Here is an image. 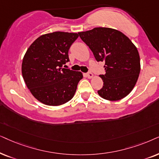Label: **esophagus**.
<instances>
[{"mask_svg":"<svg viewBox=\"0 0 159 159\" xmlns=\"http://www.w3.org/2000/svg\"><path fill=\"white\" fill-rule=\"evenodd\" d=\"M94 77V75H93V74L92 73H87V78H92Z\"/></svg>","mask_w":159,"mask_h":159,"instance_id":"esophagus-1","label":"esophagus"}]
</instances>
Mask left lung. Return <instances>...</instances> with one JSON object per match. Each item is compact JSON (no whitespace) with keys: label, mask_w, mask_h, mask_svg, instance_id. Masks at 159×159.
I'll use <instances>...</instances> for the list:
<instances>
[{"label":"left lung","mask_w":159,"mask_h":159,"mask_svg":"<svg viewBox=\"0 0 159 159\" xmlns=\"http://www.w3.org/2000/svg\"><path fill=\"white\" fill-rule=\"evenodd\" d=\"M97 62H105L102 88L97 91L103 99L120 100L132 92L140 72L138 50L132 41L117 30L95 27L78 33Z\"/></svg>","instance_id":"obj_1"}]
</instances>
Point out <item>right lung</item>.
Masks as SVG:
<instances>
[{
  "mask_svg": "<svg viewBox=\"0 0 159 159\" xmlns=\"http://www.w3.org/2000/svg\"><path fill=\"white\" fill-rule=\"evenodd\" d=\"M78 34L54 32L42 35L29 46L22 63V77L30 92L44 105L59 106L70 100L81 72L62 68Z\"/></svg>",
  "mask_w": 159,
  "mask_h": 159,
  "instance_id": "right-lung-1",
  "label": "right lung"
}]
</instances>
